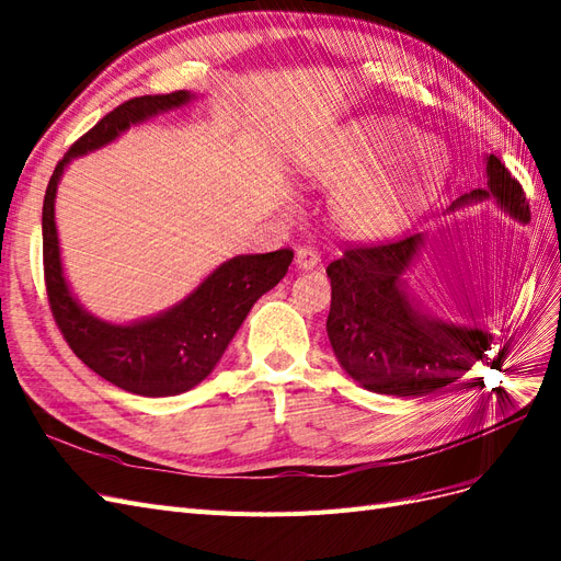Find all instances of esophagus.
Wrapping results in <instances>:
<instances>
[{
  "label": "esophagus",
  "instance_id": "esophagus-1",
  "mask_svg": "<svg viewBox=\"0 0 561 561\" xmlns=\"http://www.w3.org/2000/svg\"><path fill=\"white\" fill-rule=\"evenodd\" d=\"M320 264V255L316 253V250L311 248H299L297 250V266L304 268V272H308V268H313Z\"/></svg>",
  "mask_w": 561,
  "mask_h": 561
}]
</instances>
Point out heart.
<instances>
[{
  "instance_id": "obj_1",
  "label": "heart",
  "mask_w": 561,
  "mask_h": 561,
  "mask_svg": "<svg viewBox=\"0 0 561 561\" xmlns=\"http://www.w3.org/2000/svg\"><path fill=\"white\" fill-rule=\"evenodd\" d=\"M413 139L415 131L405 125L364 121L347 129L334 148L304 160L301 173L308 181L336 187L330 208L343 234L355 239L392 237L434 195L446 176V156L434 141L422 139L411 145Z\"/></svg>"
}]
</instances>
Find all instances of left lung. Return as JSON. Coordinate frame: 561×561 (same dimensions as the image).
Listing matches in <instances>:
<instances>
[{
    "mask_svg": "<svg viewBox=\"0 0 561 561\" xmlns=\"http://www.w3.org/2000/svg\"><path fill=\"white\" fill-rule=\"evenodd\" d=\"M485 167L488 185L457 197L448 210L494 199L506 216L527 225L531 216L523 185L496 156H488ZM422 248L424 234L355 245L327 266L332 280L327 336L343 371L369 392L432 394L461 378L492 345L488 311L473 308L471 322H453L409 293L405 274Z\"/></svg>",
    "mask_w": 561,
    "mask_h": 561,
    "instance_id": "obj_1",
    "label": "left lung"
}]
</instances>
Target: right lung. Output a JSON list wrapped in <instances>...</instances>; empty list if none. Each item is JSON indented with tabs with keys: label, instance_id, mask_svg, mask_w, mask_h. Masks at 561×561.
<instances>
[{
	"label": "right lung",
	"instance_id": "add662e5",
	"mask_svg": "<svg viewBox=\"0 0 561 561\" xmlns=\"http://www.w3.org/2000/svg\"><path fill=\"white\" fill-rule=\"evenodd\" d=\"M195 102L190 90L146 94L106 113L57 162L44 197V274L53 318L69 347L104 380L131 394L173 397L195 388L216 369L250 308L276 287L293 264V250L237 255L216 266L187 297L167 311L131 322L96 318L76 299L65 276L55 227L57 185L71 160L113 144L131 127Z\"/></svg>",
	"mask_w": 561,
	"mask_h": 561
}]
</instances>
